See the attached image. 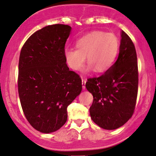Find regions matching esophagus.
I'll return each instance as SVG.
<instances>
[{
	"instance_id": "1",
	"label": "esophagus",
	"mask_w": 156,
	"mask_h": 156,
	"mask_svg": "<svg viewBox=\"0 0 156 156\" xmlns=\"http://www.w3.org/2000/svg\"><path fill=\"white\" fill-rule=\"evenodd\" d=\"M86 79H85V78H82V85H83V89H85L86 88Z\"/></svg>"
}]
</instances>
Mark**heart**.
Wrapping results in <instances>:
<instances>
[{
    "label": "heart",
    "instance_id": "obj_1",
    "mask_svg": "<svg viewBox=\"0 0 156 156\" xmlns=\"http://www.w3.org/2000/svg\"><path fill=\"white\" fill-rule=\"evenodd\" d=\"M76 48H67L64 51L65 62L73 70H79L86 57L87 70L97 73L106 72L111 67L119 53L120 42L112 33L94 31L78 39Z\"/></svg>",
    "mask_w": 156,
    "mask_h": 156
}]
</instances>
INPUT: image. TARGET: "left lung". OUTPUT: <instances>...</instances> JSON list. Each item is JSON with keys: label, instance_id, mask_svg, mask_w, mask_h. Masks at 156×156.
I'll list each match as a JSON object with an SVG mask.
<instances>
[{"label": "left lung", "instance_id": "1", "mask_svg": "<svg viewBox=\"0 0 156 156\" xmlns=\"http://www.w3.org/2000/svg\"><path fill=\"white\" fill-rule=\"evenodd\" d=\"M138 64L134 43L124 31L117 60L99 77L90 78L86 87L92 94V121L101 128L112 130L132 118L138 92Z\"/></svg>", "mask_w": 156, "mask_h": 156}]
</instances>
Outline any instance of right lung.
<instances>
[{
    "instance_id": "right-lung-1",
    "label": "right lung",
    "mask_w": 156,
    "mask_h": 156,
    "mask_svg": "<svg viewBox=\"0 0 156 156\" xmlns=\"http://www.w3.org/2000/svg\"><path fill=\"white\" fill-rule=\"evenodd\" d=\"M71 27L57 24L33 33L19 60L18 92L22 110L33 128L54 132L67 119V108L80 94V76L69 70L64 57Z\"/></svg>"
}]
</instances>
